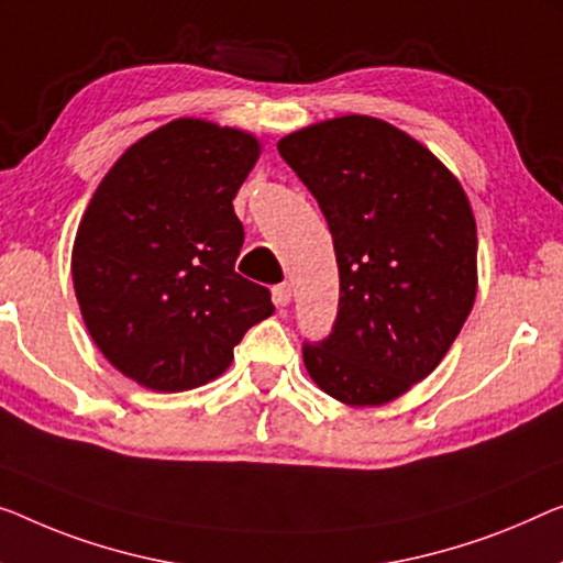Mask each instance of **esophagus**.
Returning a JSON list of instances; mask_svg holds the SVG:
<instances>
[{
  "mask_svg": "<svg viewBox=\"0 0 563 563\" xmlns=\"http://www.w3.org/2000/svg\"><path fill=\"white\" fill-rule=\"evenodd\" d=\"M290 298H292V288H290V283H280V285H275L273 288V300H275V306L278 308H285L290 303Z\"/></svg>",
  "mask_w": 563,
  "mask_h": 563,
  "instance_id": "1",
  "label": "esophagus"
}]
</instances>
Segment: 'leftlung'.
I'll list each match as a JSON object with an SVG mask.
<instances>
[{
    "instance_id": "8db88e82",
    "label": "left lung",
    "mask_w": 563,
    "mask_h": 563,
    "mask_svg": "<svg viewBox=\"0 0 563 563\" xmlns=\"http://www.w3.org/2000/svg\"><path fill=\"white\" fill-rule=\"evenodd\" d=\"M278 151L339 263L331 333L303 341L310 379L346 405H384L434 372L473 308V209L430 151L368 115L290 133Z\"/></svg>"
}]
</instances>
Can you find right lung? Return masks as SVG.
<instances>
[{
  "mask_svg": "<svg viewBox=\"0 0 563 563\" xmlns=\"http://www.w3.org/2000/svg\"><path fill=\"white\" fill-rule=\"evenodd\" d=\"M260 156L250 133L181 119L115 162L82 217L73 283L90 335L129 379L184 391L220 376L271 290L234 273L232 199Z\"/></svg>",
  "mask_w": 563,
  "mask_h": 563,
  "instance_id": "add662e5",
  "label": "right lung"
}]
</instances>
